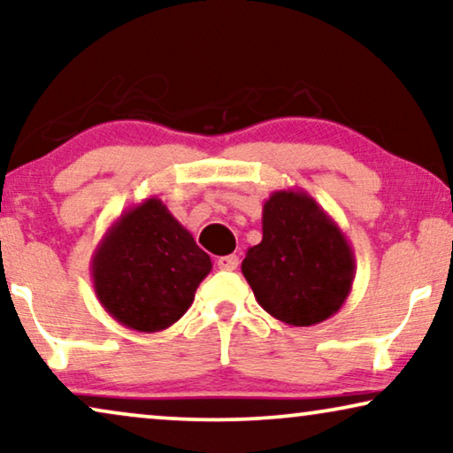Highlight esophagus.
I'll return each instance as SVG.
<instances>
[{
	"label": "esophagus",
	"mask_w": 453,
	"mask_h": 453,
	"mask_svg": "<svg viewBox=\"0 0 453 453\" xmlns=\"http://www.w3.org/2000/svg\"><path fill=\"white\" fill-rule=\"evenodd\" d=\"M219 268L220 270H234L239 265V257L237 256H222L219 257Z\"/></svg>",
	"instance_id": "esophagus-1"
}]
</instances>
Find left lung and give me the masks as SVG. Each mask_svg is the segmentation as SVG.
<instances>
[{
  "label": "left lung",
  "mask_w": 453,
  "mask_h": 453,
  "mask_svg": "<svg viewBox=\"0 0 453 453\" xmlns=\"http://www.w3.org/2000/svg\"><path fill=\"white\" fill-rule=\"evenodd\" d=\"M262 233L241 264L259 305L296 327L338 313L352 290L357 264L332 216L307 191L278 189L264 203Z\"/></svg>",
  "instance_id": "obj_1"
}]
</instances>
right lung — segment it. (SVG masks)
Returning a JSON list of instances; mask_svg holds the SVG:
<instances>
[{
	"label": "right lung",
	"mask_w": 453,
	"mask_h": 453,
	"mask_svg": "<svg viewBox=\"0 0 453 453\" xmlns=\"http://www.w3.org/2000/svg\"><path fill=\"white\" fill-rule=\"evenodd\" d=\"M90 270L104 311L129 330L152 334L183 318L212 262L163 200L148 197L109 226Z\"/></svg>",
	"instance_id": "right-lung-1"
}]
</instances>
